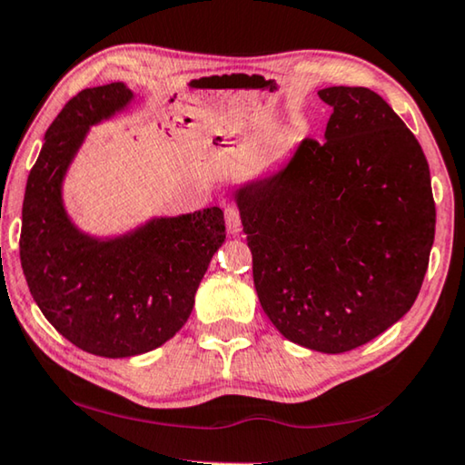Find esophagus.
Segmentation results:
<instances>
[{"label": "esophagus", "mask_w": 465, "mask_h": 465, "mask_svg": "<svg viewBox=\"0 0 465 465\" xmlns=\"http://www.w3.org/2000/svg\"><path fill=\"white\" fill-rule=\"evenodd\" d=\"M225 225H227V232L233 233V235L242 232L240 211L235 209V206H232V204L225 206Z\"/></svg>", "instance_id": "1"}]
</instances>
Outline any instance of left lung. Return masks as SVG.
Wrapping results in <instances>:
<instances>
[{"label":"left lung","mask_w":465,"mask_h":465,"mask_svg":"<svg viewBox=\"0 0 465 465\" xmlns=\"http://www.w3.org/2000/svg\"><path fill=\"white\" fill-rule=\"evenodd\" d=\"M319 97L333 109L325 140H302L233 201L264 314L290 341L341 353L414 304L437 213L422 146L385 99L364 86Z\"/></svg>","instance_id":"left-lung-1"}]
</instances>
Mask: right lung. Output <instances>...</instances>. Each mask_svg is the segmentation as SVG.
I'll return each instance as SVG.
<instances>
[{
  "label": "right lung",
  "mask_w": 465,
  "mask_h": 465,
  "mask_svg": "<svg viewBox=\"0 0 465 465\" xmlns=\"http://www.w3.org/2000/svg\"><path fill=\"white\" fill-rule=\"evenodd\" d=\"M132 101L126 84L112 83L65 103L45 132L22 203L20 262L36 306L68 341L103 358L138 356L178 333L225 242L219 206L151 217L105 238L68 215L64 180L88 130Z\"/></svg>",
  "instance_id": "obj_1"
}]
</instances>
